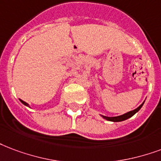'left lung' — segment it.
<instances>
[{"label":"left lung","mask_w":161,"mask_h":161,"mask_svg":"<svg viewBox=\"0 0 161 161\" xmlns=\"http://www.w3.org/2000/svg\"><path fill=\"white\" fill-rule=\"evenodd\" d=\"M143 103H144V101H143L142 104H141L139 106H138V108H136L135 110H131V111H129V112H127V113L123 114V115H121V116H112V117H109V116H102L101 115V116H102L103 118L105 119V120H107V121H115V122H116V121H125V120H127V119L130 118V117H132L134 114H136L137 112H138V110H140L141 108H142V106H143Z\"/></svg>","instance_id":"8db88e82"}]
</instances>
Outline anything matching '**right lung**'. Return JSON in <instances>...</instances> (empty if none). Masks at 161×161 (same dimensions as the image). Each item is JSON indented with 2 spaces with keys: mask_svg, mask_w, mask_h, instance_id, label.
Masks as SVG:
<instances>
[{
  "mask_svg": "<svg viewBox=\"0 0 161 161\" xmlns=\"http://www.w3.org/2000/svg\"><path fill=\"white\" fill-rule=\"evenodd\" d=\"M20 101H21V102H22V103H23V105H26V106H29V104H28V103L25 102V101H23V100H20Z\"/></svg>",
  "mask_w": 161,
  "mask_h": 161,
  "instance_id": "1",
  "label": "right lung"
}]
</instances>
